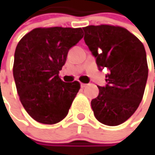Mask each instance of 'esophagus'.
I'll use <instances>...</instances> for the list:
<instances>
[{"label":"esophagus","mask_w":155,"mask_h":155,"mask_svg":"<svg viewBox=\"0 0 155 155\" xmlns=\"http://www.w3.org/2000/svg\"><path fill=\"white\" fill-rule=\"evenodd\" d=\"M86 86H87L86 84H83V83L81 84V88H85Z\"/></svg>","instance_id":"esophagus-1"}]
</instances>
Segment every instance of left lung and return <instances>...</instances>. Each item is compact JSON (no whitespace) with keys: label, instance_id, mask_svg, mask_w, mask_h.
<instances>
[{"label":"left lung","instance_id":"8db88e82","mask_svg":"<svg viewBox=\"0 0 155 155\" xmlns=\"http://www.w3.org/2000/svg\"><path fill=\"white\" fill-rule=\"evenodd\" d=\"M83 30L98 69L109 70L107 84L98 86V96L91 101L94 116L103 124L117 126L134 114L143 97L148 75L144 45L122 27L101 25Z\"/></svg>","mask_w":155,"mask_h":155}]
</instances>
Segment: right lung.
Returning <instances> with one entry per match:
<instances>
[{"instance_id":"add662e5","label":"right lung","mask_w":155,"mask_h":155,"mask_svg":"<svg viewBox=\"0 0 155 155\" xmlns=\"http://www.w3.org/2000/svg\"><path fill=\"white\" fill-rule=\"evenodd\" d=\"M83 36L82 28H35L16 46L13 73L17 92L38 122L55 124L67 116L80 84L65 83L58 74L69 50Z\"/></svg>"}]
</instances>
